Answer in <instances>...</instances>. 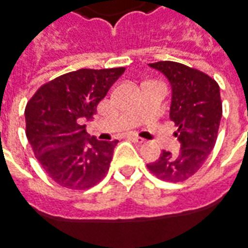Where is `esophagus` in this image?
Returning <instances> with one entry per match:
<instances>
[{
  "mask_svg": "<svg viewBox=\"0 0 248 248\" xmlns=\"http://www.w3.org/2000/svg\"><path fill=\"white\" fill-rule=\"evenodd\" d=\"M127 138H129V140H131V141L137 142V143H142V142H143V140H142L141 137L133 136V134H130V136H127Z\"/></svg>",
  "mask_w": 248,
  "mask_h": 248,
  "instance_id": "1",
  "label": "esophagus"
}]
</instances>
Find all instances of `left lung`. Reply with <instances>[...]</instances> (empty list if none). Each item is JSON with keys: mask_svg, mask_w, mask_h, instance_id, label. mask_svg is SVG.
<instances>
[{"mask_svg": "<svg viewBox=\"0 0 248 248\" xmlns=\"http://www.w3.org/2000/svg\"><path fill=\"white\" fill-rule=\"evenodd\" d=\"M150 67L161 71L172 84L170 121L181 142L180 153L162 152L149 164V172L168 183H181L196 174L214 150L223 106L214 78L177 62H157Z\"/></svg>", "mask_w": 248, "mask_h": 248, "instance_id": "obj_1", "label": "left lung"}]
</instances>
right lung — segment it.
Masks as SVG:
<instances>
[{"instance_id": "right-lung-1", "label": "right lung", "mask_w": 248, "mask_h": 248, "mask_svg": "<svg viewBox=\"0 0 248 248\" xmlns=\"http://www.w3.org/2000/svg\"><path fill=\"white\" fill-rule=\"evenodd\" d=\"M124 71H72L44 83L28 100V141L46 174L64 188L88 189L106 177L118 141L90 137L82 121L96 114L99 102Z\"/></svg>"}]
</instances>
